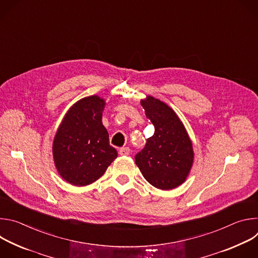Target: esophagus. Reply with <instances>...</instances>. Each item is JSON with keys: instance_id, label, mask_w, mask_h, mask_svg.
<instances>
[{"instance_id": "1", "label": "esophagus", "mask_w": 258, "mask_h": 258, "mask_svg": "<svg viewBox=\"0 0 258 258\" xmlns=\"http://www.w3.org/2000/svg\"><path fill=\"white\" fill-rule=\"evenodd\" d=\"M131 153V149L128 148V147H122V148L119 149V154L121 156H126V155H130Z\"/></svg>"}]
</instances>
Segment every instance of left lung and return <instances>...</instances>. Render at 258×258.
<instances>
[{
  "instance_id": "8db88e82",
  "label": "left lung",
  "mask_w": 258,
  "mask_h": 258,
  "mask_svg": "<svg viewBox=\"0 0 258 258\" xmlns=\"http://www.w3.org/2000/svg\"><path fill=\"white\" fill-rule=\"evenodd\" d=\"M154 135L135 159L146 180L157 189L172 190L187 179L194 162L192 141L173 110L164 102L147 96L141 100Z\"/></svg>"
}]
</instances>
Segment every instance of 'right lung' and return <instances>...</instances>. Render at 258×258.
<instances>
[{
	"label": "right lung",
	"mask_w": 258,
	"mask_h": 258,
	"mask_svg": "<svg viewBox=\"0 0 258 258\" xmlns=\"http://www.w3.org/2000/svg\"><path fill=\"white\" fill-rule=\"evenodd\" d=\"M105 100L97 95L73 104L53 141V158L60 176L72 186L85 187L100 178L117 157L102 123Z\"/></svg>",
	"instance_id": "right-lung-1"
}]
</instances>
